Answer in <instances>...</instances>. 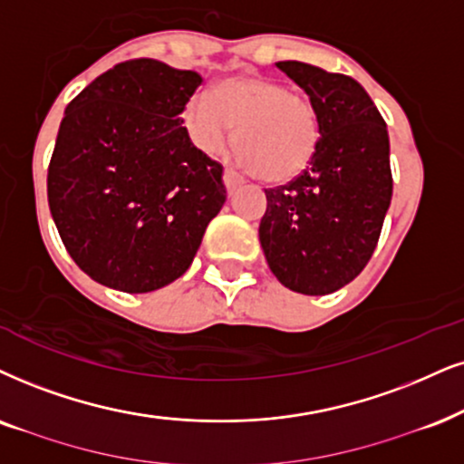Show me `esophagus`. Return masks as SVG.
<instances>
[{
	"label": "esophagus",
	"instance_id": "34e87169",
	"mask_svg": "<svg viewBox=\"0 0 464 464\" xmlns=\"http://www.w3.org/2000/svg\"><path fill=\"white\" fill-rule=\"evenodd\" d=\"M242 184H244L242 175H237L236 171H233V169H227V171H225V186H227V190L228 192L236 190L237 186H242Z\"/></svg>",
	"mask_w": 464,
	"mask_h": 464
}]
</instances>
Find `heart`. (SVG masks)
<instances>
[{
    "label": "heart",
    "mask_w": 464,
    "mask_h": 464,
    "mask_svg": "<svg viewBox=\"0 0 464 464\" xmlns=\"http://www.w3.org/2000/svg\"><path fill=\"white\" fill-rule=\"evenodd\" d=\"M184 126L205 154H218L237 128V162L267 181L295 179L321 143V120L313 101L266 76H228L209 96L190 98Z\"/></svg>",
    "instance_id": "1"
}]
</instances>
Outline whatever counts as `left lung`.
<instances>
[{
    "label": "left lung",
    "instance_id": "1",
    "mask_svg": "<svg viewBox=\"0 0 464 464\" xmlns=\"http://www.w3.org/2000/svg\"><path fill=\"white\" fill-rule=\"evenodd\" d=\"M319 111L321 143L291 184L266 190L267 266L286 289L327 295L371 261L392 201L390 137L366 90L304 62L276 63Z\"/></svg>",
    "mask_w": 464,
    "mask_h": 464
}]
</instances>
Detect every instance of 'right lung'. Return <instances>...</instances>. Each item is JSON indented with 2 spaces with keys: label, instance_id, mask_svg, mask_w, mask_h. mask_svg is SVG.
<instances>
[{
  "label": "right lung",
  "instance_id": "right-lung-1",
  "mask_svg": "<svg viewBox=\"0 0 464 464\" xmlns=\"http://www.w3.org/2000/svg\"><path fill=\"white\" fill-rule=\"evenodd\" d=\"M195 70L140 57L68 104L49 164L51 216L92 280L148 293L178 280L227 201L222 164L192 145L181 111Z\"/></svg>",
  "mask_w": 464,
  "mask_h": 464
}]
</instances>
